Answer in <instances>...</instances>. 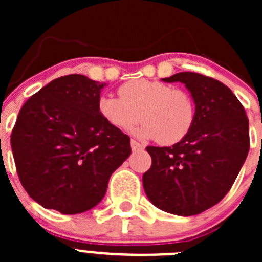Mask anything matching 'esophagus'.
I'll list each match as a JSON object with an SVG mask.
<instances>
[{
    "instance_id": "34e87169",
    "label": "esophagus",
    "mask_w": 262,
    "mask_h": 262,
    "mask_svg": "<svg viewBox=\"0 0 262 262\" xmlns=\"http://www.w3.org/2000/svg\"><path fill=\"white\" fill-rule=\"evenodd\" d=\"M131 148H133V151H139V149H143V145L136 140H131Z\"/></svg>"
}]
</instances>
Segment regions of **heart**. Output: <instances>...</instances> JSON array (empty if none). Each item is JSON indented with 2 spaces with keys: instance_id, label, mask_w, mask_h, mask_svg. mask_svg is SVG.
Returning a JSON list of instances; mask_svg holds the SVG:
<instances>
[{
  "instance_id": "1",
  "label": "heart",
  "mask_w": 262,
  "mask_h": 262,
  "mask_svg": "<svg viewBox=\"0 0 262 262\" xmlns=\"http://www.w3.org/2000/svg\"><path fill=\"white\" fill-rule=\"evenodd\" d=\"M119 97L102 94L97 102L98 114L110 126L135 129L142 139H157L161 144L181 142L195 120V103L187 92L155 80H133L119 88Z\"/></svg>"
}]
</instances>
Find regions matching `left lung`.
<instances>
[{
	"label": "left lung",
	"mask_w": 262,
	"mask_h": 262,
	"mask_svg": "<svg viewBox=\"0 0 262 262\" xmlns=\"http://www.w3.org/2000/svg\"><path fill=\"white\" fill-rule=\"evenodd\" d=\"M164 82H182L195 103L190 133L172 147H147L152 165L143 174L148 200L180 216L221 202L249 151V120L228 86L211 77L180 72Z\"/></svg>",
	"instance_id": "left-lung-1"
}]
</instances>
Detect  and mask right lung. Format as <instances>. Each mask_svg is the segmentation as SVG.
I'll use <instances>...</instances> for the list:
<instances>
[{
  "label": "right lung",
  "mask_w": 262,
  "mask_h": 262,
  "mask_svg": "<svg viewBox=\"0 0 262 262\" xmlns=\"http://www.w3.org/2000/svg\"><path fill=\"white\" fill-rule=\"evenodd\" d=\"M105 86L86 76H62L20 108L11 133L14 161L25 190L46 209L69 215L93 209L131 155L128 136L98 114Z\"/></svg>",
  "instance_id": "add662e5"
}]
</instances>
